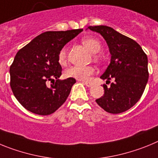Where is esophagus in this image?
Segmentation results:
<instances>
[{
    "label": "esophagus",
    "instance_id": "34e87169",
    "mask_svg": "<svg viewBox=\"0 0 158 158\" xmlns=\"http://www.w3.org/2000/svg\"><path fill=\"white\" fill-rule=\"evenodd\" d=\"M83 84H85L87 87H92L93 86V84L92 83H89V82H87V81H83Z\"/></svg>",
    "mask_w": 158,
    "mask_h": 158
}]
</instances>
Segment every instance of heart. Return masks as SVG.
Segmentation results:
<instances>
[{"mask_svg":"<svg viewBox=\"0 0 158 158\" xmlns=\"http://www.w3.org/2000/svg\"><path fill=\"white\" fill-rule=\"evenodd\" d=\"M82 43L93 54H97L101 50L102 46L100 42L93 36L84 38ZM66 59V47H63L58 53V63L61 65H65ZM94 72L95 69L93 66H71L65 71V76L66 77L74 78L78 81H88Z\"/></svg>","mask_w":158,"mask_h":158,"instance_id":"b5f03b06","label":"heart"}]
</instances>
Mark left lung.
Wrapping results in <instances>:
<instances>
[{"label":"left lung","mask_w":158,"mask_h":158,"mask_svg":"<svg viewBox=\"0 0 158 158\" xmlns=\"http://www.w3.org/2000/svg\"><path fill=\"white\" fill-rule=\"evenodd\" d=\"M88 28L100 33L107 43L111 62L100 77L114 82L96 101L107 112L118 114L127 111L141 98L149 78L148 58L139 43L118 33L112 27L100 25Z\"/></svg>","instance_id":"8db88e82"}]
</instances>
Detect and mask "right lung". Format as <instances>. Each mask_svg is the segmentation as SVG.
I'll list each match as a JSON object with an SVG mask.
<instances>
[{"label": "right lung", "mask_w": 158, "mask_h": 158, "mask_svg": "<svg viewBox=\"0 0 158 158\" xmlns=\"http://www.w3.org/2000/svg\"><path fill=\"white\" fill-rule=\"evenodd\" d=\"M82 31H46L16 54L9 69L10 86L16 100L27 111L40 115H51L65 103L76 80L58 79L62 66L58 55ZM49 80L54 81L51 86L46 85Z\"/></svg>", "instance_id": "right-lung-1"}]
</instances>
